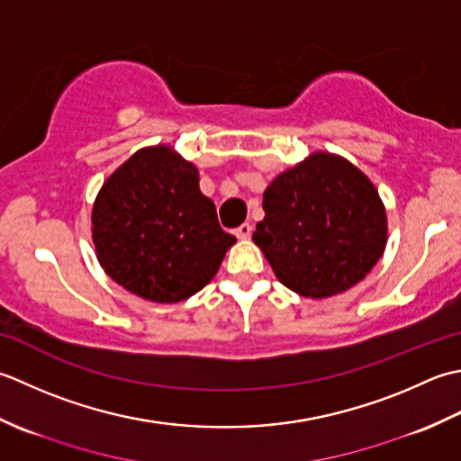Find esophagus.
Masks as SVG:
<instances>
[{"instance_id":"34e87169","label":"esophagus","mask_w":461,"mask_h":461,"mask_svg":"<svg viewBox=\"0 0 461 461\" xmlns=\"http://www.w3.org/2000/svg\"><path fill=\"white\" fill-rule=\"evenodd\" d=\"M250 232H252V224L250 222H242L240 227L234 229V234H237V239H247V237H250Z\"/></svg>"}]
</instances>
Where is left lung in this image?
Here are the masks:
<instances>
[{"instance_id":"left-lung-1","label":"left lung","mask_w":461,"mask_h":461,"mask_svg":"<svg viewBox=\"0 0 461 461\" xmlns=\"http://www.w3.org/2000/svg\"><path fill=\"white\" fill-rule=\"evenodd\" d=\"M265 219L252 239L280 283L306 298H326L368 275L386 247L378 191L340 157L314 153L265 191Z\"/></svg>"}]
</instances>
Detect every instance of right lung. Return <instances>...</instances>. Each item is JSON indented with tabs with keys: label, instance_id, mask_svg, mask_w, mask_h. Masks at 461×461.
<instances>
[{
	"label": "right lung",
	"instance_id": "right-lung-1",
	"mask_svg": "<svg viewBox=\"0 0 461 461\" xmlns=\"http://www.w3.org/2000/svg\"><path fill=\"white\" fill-rule=\"evenodd\" d=\"M91 221L107 275L161 304L199 293L237 240L221 229L194 165L168 147L143 149L121 165L99 191Z\"/></svg>",
	"mask_w": 461,
	"mask_h": 461
}]
</instances>
